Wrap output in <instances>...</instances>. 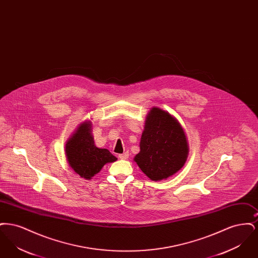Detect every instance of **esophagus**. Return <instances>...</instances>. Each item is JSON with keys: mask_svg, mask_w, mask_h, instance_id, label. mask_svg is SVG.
Instances as JSON below:
<instances>
[{"mask_svg": "<svg viewBox=\"0 0 258 258\" xmlns=\"http://www.w3.org/2000/svg\"><path fill=\"white\" fill-rule=\"evenodd\" d=\"M118 157H119L120 160H126V159L128 158V153L125 152V153H123V154H120Z\"/></svg>", "mask_w": 258, "mask_h": 258, "instance_id": "34e87169", "label": "esophagus"}]
</instances>
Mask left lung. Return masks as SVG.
<instances>
[{"label": "left lung", "instance_id": "obj_1", "mask_svg": "<svg viewBox=\"0 0 258 258\" xmlns=\"http://www.w3.org/2000/svg\"><path fill=\"white\" fill-rule=\"evenodd\" d=\"M184 130L166 111L158 107L149 112L135 162L153 181H160L179 171L187 158Z\"/></svg>", "mask_w": 258, "mask_h": 258}]
</instances>
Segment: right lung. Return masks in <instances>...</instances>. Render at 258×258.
Returning a JSON list of instances; mask_svg holds the SVG:
<instances>
[{
    "label": "right lung",
    "instance_id": "1",
    "mask_svg": "<svg viewBox=\"0 0 258 258\" xmlns=\"http://www.w3.org/2000/svg\"><path fill=\"white\" fill-rule=\"evenodd\" d=\"M67 159L80 177L91 179L105 163L117 160L107 149L96 147L91 134V123H83L66 144Z\"/></svg>",
    "mask_w": 258,
    "mask_h": 258
}]
</instances>
